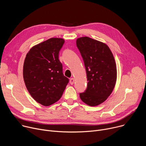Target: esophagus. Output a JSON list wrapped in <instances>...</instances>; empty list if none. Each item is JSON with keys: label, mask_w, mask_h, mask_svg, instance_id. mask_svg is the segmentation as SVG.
I'll return each mask as SVG.
<instances>
[{"label": "esophagus", "mask_w": 146, "mask_h": 146, "mask_svg": "<svg viewBox=\"0 0 146 146\" xmlns=\"http://www.w3.org/2000/svg\"><path fill=\"white\" fill-rule=\"evenodd\" d=\"M74 79L73 78H70V84H71V85H73V84H74Z\"/></svg>", "instance_id": "34e87169"}]
</instances>
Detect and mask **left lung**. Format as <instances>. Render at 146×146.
Masks as SVG:
<instances>
[{"label":"left lung","instance_id":"obj_1","mask_svg":"<svg viewBox=\"0 0 146 146\" xmlns=\"http://www.w3.org/2000/svg\"><path fill=\"white\" fill-rule=\"evenodd\" d=\"M86 68L87 87L80 93L81 100L90 106L105 102L111 94L117 80V68L113 55L105 43L88 37L76 40Z\"/></svg>","mask_w":146,"mask_h":146}]
</instances>
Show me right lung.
I'll return each mask as SVG.
<instances>
[{"mask_svg":"<svg viewBox=\"0 0 146 146\" xmlns=\"http://www.w3.org/2000/svg\"><path fill=\"white\" fill-rule=\"evenodd\" d=\"M65 43L60 38H51L33 46L27 54L23 67L26 87L32 97L45 106L62 96L69 82L64 76L59 52Z\"/></svg>","mask_w":146,"mask_h":146,"instance_id":"obj_1","label":"right lung"}]
</instances>
